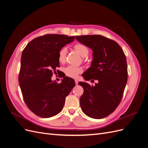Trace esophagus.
<instances>
[{
	"label": "esophagus",
	"instance_id": "obj_1",
	"mask_svg": "<svg viewBox=\"0 0 148 148\" xmlns=\"http://www.w3.org/2000/svg\"><path fill=\"white\" fill-rule=\"evenodd\" d=\"M75 84H77V85L78 84V81L77 79H75Z\"/></svg>",
	"mask_w": 148,
	"mask_h": 148
}]
</instances>
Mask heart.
Returning <instances> with one entry per match:
<instances>
[{
    "mask_svg": "<svg viewBox=\"0 0 148 148\" xmlns=\"http://www.w3.org/2000/svg\"><path fill=\"white\" fill-rule=\"evenodd\" d=\"M74 48L79 55L83 57H86L88 55L89 50L88 47L81 43H77L74 46ZM67 49L65 47H62L58 53V60L60 63H64L66 59ZM83 69L81 66H76L73 65H69L64 69V73L67 77L70 78H77L78 75L82 73Z\"/></svg>",
    "mask_w": 148,
    "mask_h": 148,
    "instance_id": "1",
    "label": "heart"
}]
</instances>
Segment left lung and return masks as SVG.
Here are the masks:
<instances>
[{
    "mask_svg": "<svg viewBox=\"0 0 148 148\" xmlns=\"http://www.w3.org/2000/svg\"><path fill=\"white\" fill-rule=\"evenodd\" d=\"M76 39L93 51L91 66L82 77L86 81H98L95 86L78 83L84 89L80 106L88 117L103 119L122 100L128 78L126 57L117 42L101 35L77 36Z\"/></svg>",
    "mask_w": 148,
    "mask_h": 148,
    "instance_id": "left-lung-1",
    "label": "left lung"
}]
</instances>
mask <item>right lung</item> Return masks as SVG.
Instances as JSON below:
<instances>
[{"mask_svg": "<svg viewBox=\"0 0 148 148\" xmlns=\"http://www.w3.org/2000/svg\"><path fill=\"white\" fill-rule=\"evenodd\" d=\"M74 39L66 35L46 34L33 39L22 52L20 86L26 106L39 117L49 118L60 112L75 86V80L68 77H62L60 83L51 79L60 66L59 52Z\"/></svg>", "mask_w": 148, "mask_h": 148, "instance_id": "add662e5", "label": "right lung"}]
</instances>
